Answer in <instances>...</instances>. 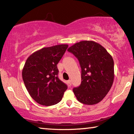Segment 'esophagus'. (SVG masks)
<instances>
[{
  "label": "esophagus",
  "mask_w": 134,
  "mask_h": 134,
  "mask_svg": "<svg viewBox=\"0 0 134 134\" xmlns=\"http://www.w3.org/2000/svg\"><path fill=\"white\" fill-rule=\"evenodd\" d=\"M68 84H69V86H70L71 85V80H68Z\"/></svg>",
  "instance_id": "1"
}]
</instances>
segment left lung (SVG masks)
Returning a JSON list of instances; mask_svg holds the SVG:
<instances>
[{
  "instance_id": "obj_1",
  "label": "left lung",
  "mask_w": 134,
  "mask_h": 134,
  "mask_svg": "<svg viewBox=\"0 0 134 134\" xmlns=\"http://www.w3.org/2000/svg\"><path fill=\"white\" fill-rule=\"evenodd\" d=\"M75 55L81 68V83L73 91L84 104H96L102 100L112 86L114 63L112 56L94 41L77 42L67 50Z\"/></svg>"
}]
</instances>
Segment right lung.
<instances>
[{
	"instance_id": "add662e5",
	"label": "right lung",
	"mask_w": 134,
	"mask_h": 134,
	"mask_svg": "<svg viewBox=\"0 0 134 134\" xmlns=\"http://www.w3.org/2000/svg\"><path fill=\"white\" fill-rule=\"evenodd\" d=\"M68 46L61 44L43 48L27 58L22 78L30 96L39 104L50 106L63 98L67 86L58 78L57 64Z\"/></svg>"
}]
</instances>
